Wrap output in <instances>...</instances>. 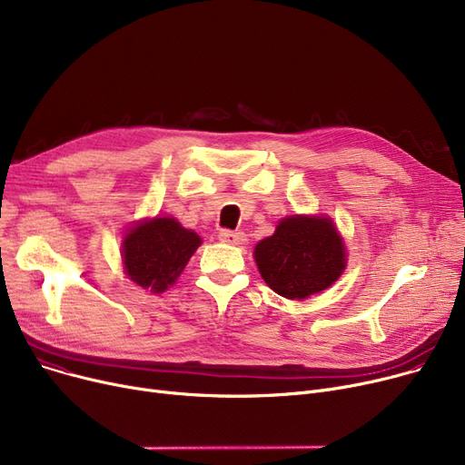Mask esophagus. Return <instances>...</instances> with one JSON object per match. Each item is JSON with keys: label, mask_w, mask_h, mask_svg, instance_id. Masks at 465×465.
<instances>
[{"label": "esophagus", "mask_w": 465, "mask_h": 465, "mask_svg": "<svg viewBox=\"0 0 465 465\" xmlns=\"http://www.w3.org/2000/svg\"><path fill=\"white\" fill-rule=\"evenodd\" d=\"M218 239L223 242H228V245H242L247 241V235L242 232H232V230H223L218 233Z\"/></svg>", "instance_id": "1"}]
</instances>
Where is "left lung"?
Listing matches in <instances>:
<instances>
[{"mask_svg": "<svg viewBox=\"0 0 465 465\" xmlns=\"http://www.w3.org/2000/svg\"><path fill=\"white\" fill-rule=\"evenodd\" d=\"M254 258L272 290L288 300H305L330 288L345 270V247L331 220L290 216L262 239Z\"/></svg>", "mask_w": 465, "mask_h": 465, "instance_id": "obj_1", "label": "left lung"}]
</instances>
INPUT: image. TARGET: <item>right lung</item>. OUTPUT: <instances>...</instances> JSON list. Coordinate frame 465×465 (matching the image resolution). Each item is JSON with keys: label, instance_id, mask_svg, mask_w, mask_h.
<instances>
[{"label": "right lung", "instance_id": "1", "mask_svg": "<svg viewBox=\"0 0 465 465\" xmlns=\"http://www.w3.org/2000/svg\"><path fill=\"white\" fill-rule=\"evenodd\" d=\"M200 245V235L183 228L175 218L141 223L130 230L122 245L126 275L141 288L160 294L179 279Z\"/></svg>", "mask_w": 465, "mask_h": 465}]
</instances>
